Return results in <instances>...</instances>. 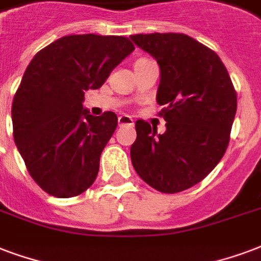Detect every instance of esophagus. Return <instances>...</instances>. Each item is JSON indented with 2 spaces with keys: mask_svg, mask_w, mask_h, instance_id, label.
Instances as JSON below:
<instances>
[{
  "mask_svg": "<svg viewBox=\"0 0 261 261\" xmlns=\"http://www.w3.org/2000/svg\"><path fill=\"white\" fill-rule=\"evenodd\" d=\"M118 125L119 126H132L133 125V119L129 117V115H119L118 117Z\"/></svg>",
  "mask_w": 261,
  "mask_h": 261,
  "instance_id": "esophagus-1",
  "label": "esophagus"
}]
</instances>
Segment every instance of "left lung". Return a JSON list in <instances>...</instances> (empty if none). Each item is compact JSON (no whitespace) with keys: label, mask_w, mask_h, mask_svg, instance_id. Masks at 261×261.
I'll return each mask as SVG.
<instances>
[{"label":"left lung","mask_w":261,"mask_h":261,"mask_svg":"<svg viewBox=\"0 0 261 261\" xmlns=\"http://www.w3.org/2000/svg\"><path fill=\"white\" fill-rule=\"evenodd\" d=\"M160 66L156 103L165 106L162 135L142 119L130 160L152 189L173 194L193 187L219 164L230 142L237 93L226 66L212 49L186 34L130 35Z\"/></svg>","instance_id":"1"}]
</instances>
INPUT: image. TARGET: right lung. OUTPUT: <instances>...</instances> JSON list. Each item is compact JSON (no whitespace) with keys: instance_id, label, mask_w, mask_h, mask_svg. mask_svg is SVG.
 Here are the masks:
<instances>
[{"instance_id":"add662e5","label":"right lung","mask_w":261,"mask_h":261,"mask_svg":"<svg viewBox=\"0 0 261 261\" xmlns=\"http://www.w3.org/2000/svg\"><path fill=\"white\" fill-rule=\"evenodd\" d=\"M133 50L126 37L66 35L27 66L12 103L13 139L45 193L71 198L93 184L118 118L113 111L92 115L84 95L99 89Z\"/></svg>"}]
</instances>
